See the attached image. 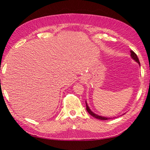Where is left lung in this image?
<instances>
[{"label":"left lung","mask_w":150,"mask_h":150,"mask_svg":"<svg viewBox=\"0 0 150 150\" xmlns=\"http://www.w3.org/2000/svg\"><path fill=\"white\" fill-rule=\"evenodd\" d=\"M130 53H131V57H132V58L133 60H135L137 62H138L139 64L140 65L139 60V59H138L137 55H136V53H135L134 52H133V51H132V50L130 51ZM86 110H87L88 112L89 113H90L91 116H93V117L96 118V119H100V120H106L111 119V118H108V117H103V116L98 115L94 113L93 112V111H92L90 109V108H89V106H88L86 101Z\"/></svg>","instance_id":"1"}]
</instances>
